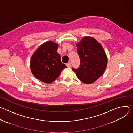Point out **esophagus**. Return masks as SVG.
Returning <instances> with one entry per match:
<instances>
[{"label":"esophagus","mask_w":133,"mask_h":133,"mask_svg":"<svg viewBox=\"0 0 133 133\" xmlns=\"http://www.w3.org/2000/svg\"><path fill=\"white\" fill-rule=\"evenodd\" d=\"M66 66L68 67V68H71V63L70 62H69L68 63H66Z\"/></svg>","instance_id":"34e87169"}]
</instances>
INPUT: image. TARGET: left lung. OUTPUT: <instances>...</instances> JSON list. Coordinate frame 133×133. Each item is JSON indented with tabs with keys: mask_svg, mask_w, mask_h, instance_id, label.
Instances as JSON below:
<instances>
[{
	"mask_svg": "<svg viewBox=\"0 0 133 133\" xmlns=\"http://www.w3.org/2000/svg\"><path fill=\"white\" fill-rule=\"evenodd\" d=\"M80 59L78 69L72 68L78 79L85 84H91L104 73L107 57L101 44L94 38L85 36L77 44Z\"/></svg>",
	"mask_w": 133,
	"mask_h": 133,
	"instance_id": "8db88e82",
	"label": "left lung"
}]
</instances>
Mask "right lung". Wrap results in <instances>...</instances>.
<instances>
[{
    "mask_svg": "<svg viewBox=\"0 0 133 133\" xmlns=\"http://www.w3.org/2000/svg\"><path fill=\"white\" fill-rule=\"evenodd\" d=\"M58 44L49 41L43 43L33 54L30 63L32 74L37 79L51 83L67 66L61 61L57 52Z\"/></svg>",
    "mask_w": 133,
    "mask_h": 133,
    "instance_id": "add662e5",
    "label": "right lung"
}]
</instances>
